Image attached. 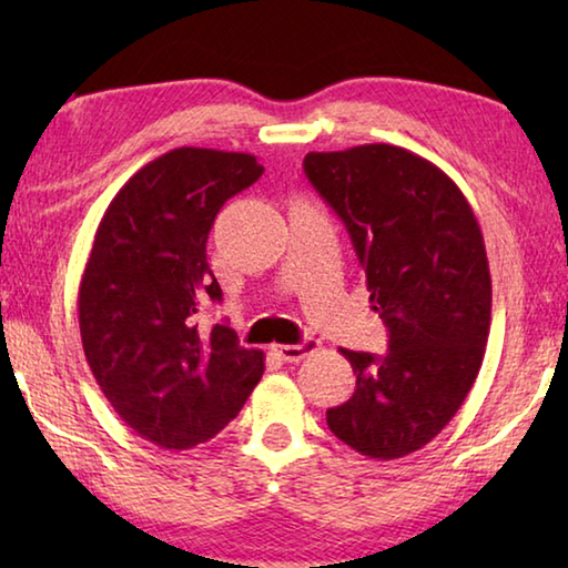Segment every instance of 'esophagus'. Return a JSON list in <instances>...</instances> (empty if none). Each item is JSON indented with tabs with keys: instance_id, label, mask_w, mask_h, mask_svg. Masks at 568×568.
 Segmentation results:
<instances>
[{
	"instance_id": "obj_1",
	"label": "esophagus",
	"mask_w": 568,
	"mask_h": 568,
	"mask_svg": "<svg viewBox=\"0 0 568 568\" xmlns=\"http://www.w3.org/2000/svg\"><path fill=\"white\" fill-rule=\"evenodd\" d=\"M315 348H318V343L315 341H303V343H297V345H283V343H277V345H273V351L281 355V358L285 361V363H297V361H303L307 353H313Z\"/></svg>"
}]
</instances>
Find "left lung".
Returning <instances> with one entry per match:
<instances>
[{
	"label": "left lung",
	"mask_w": 568,
	"mask_h": 568,
	"mask_svg": "<svg viewBox=\"0 0 568 568\" xmlns=\"http://www.w3.org/2000/svg\"><path fill=\"white\" fill-rule=\"evenodd\" d=\"M305 175L348 230L383 355L345 351L355 393L328 408L353 450L403 458L434 440L478 376L491 328V273L478 220L434 162L386 142L307 152Z\"/></svg>",
	"instance_id": "left-lung-1"
}]
</instances>
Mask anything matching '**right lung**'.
Segmentation results:
<instances>
[{"instance_id":"obj_1","label":"right lung","mask_w":568,"mask_h":568,"mask_svg":"<svg viewBox=\"0 0 568 568\" xmlns=\"http://www.w3.org/2000/svg\"><path fill=\"white\" fill-rule=\"evenodd\" d=\"M263 175L255 155L178 148L148 162L104 210L80 283V335L114 413L160 448L185 450L233 420L265 371L227 323L200 328L223 291L207 235Z\"/></svg>"}]
</instances>
